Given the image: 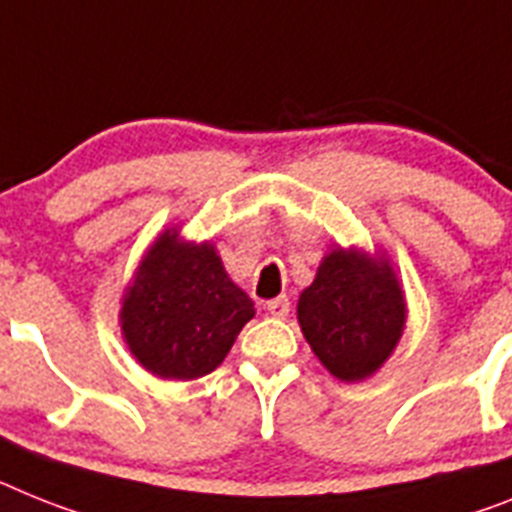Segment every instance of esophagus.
Returning a JSON list of instances; mask_svg holds the SVG:
<instances>
[{
  "label": "esophagus",
  "instance_id": "esophagus-1",
  "mask_svg": "<svg viewBox=\"0 0 512 512\" xmlns=\"http://www.w3.org/2000/svg\"><path fill=\"white\" fill-rule=\"evenodd\" d=\"M265 309H268V312L273 317H278V320H283V317H289V312H291L289 296H276V299H270V302L265 304Z\"/></svg>",
  "mask_w": 512,
  "mask_h": 512
}]
</instances>
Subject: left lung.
Listing matches in <instances>:
<instances>
[{
    "label": "left lung",
    "instance_id": "1",
    "mask_svg": "<svg viewBox=\"0 0 512 512\" xmlns=\"http://www.w3.org/2000/svg\"><path fill=\"white\" fill-rule=\"evenodd\" d=\"M296 312L317 359L346 382L372 375L395 349L406 322V304L390 265L354 249H336L322 260Z\"/></svg>",
    "mask_w": 512,
    "mask_h": 512
}]
</instances>
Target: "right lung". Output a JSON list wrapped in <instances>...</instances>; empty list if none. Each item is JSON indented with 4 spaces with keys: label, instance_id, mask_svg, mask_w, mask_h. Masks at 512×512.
<instances>
[{
    "label": "right lung",
    "instance_id": "add662e5",
    "mask_svg": "<svg viewBox=\"0 0 512 512\" xmlns=\"http://www.w3.org/2000/svg\"><path fill=\"white\" fill-rule=\"evenodd\" d=\"M255 304L210 244L158 239L124 296L122 330L137 362L169 380H197L226 359Z\"/></svg>",
    "mask_w": 512,
    "mask_h": 512
}]
</instances>
